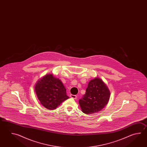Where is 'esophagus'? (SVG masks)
I'll return each mask as SVG.
<instances>
[{
    "mask_svg": "<svg viewBox=\"0 0 147 147\" xmlns=\"http://www.w3.org/2000/svg\"><path fill=\"white\" fill-rule=\"evenodd\" d=\"M70 97H71V98H72L73 99H77V96H76V95H73V94H70Z\"/></svg>",
    "mask_w": 147,
    "mask_h": 147,
    "instance_id": "esophagus-1",
    "label": "esophagus"
}]
</instances>
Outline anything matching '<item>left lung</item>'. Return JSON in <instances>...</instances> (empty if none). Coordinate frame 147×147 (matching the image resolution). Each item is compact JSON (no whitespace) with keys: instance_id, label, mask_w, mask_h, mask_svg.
<instances>
[{"instance_id":"1","label":"left lung","mask_w":147,"mask_h":147,"mask_svg":"<svg viewBox=\"0 0 147 147\" xmlns=\"http://www.w3.org/2000/svg\"><path fill=\"white\" fill-rule=\"evenodd\" d=\"M110 97V91L106 84L96 77L89 82L86 94L79 100L81 111L87 115L98 113L108 103Z\"/></svg>"}]
</instances>
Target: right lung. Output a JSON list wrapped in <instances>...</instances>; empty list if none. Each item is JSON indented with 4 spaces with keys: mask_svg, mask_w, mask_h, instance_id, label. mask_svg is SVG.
I'll return each mask as SVG.
<instances>
[{
    "mask_svg": "<svg viewBox=\"0 0 147 147\" xmlns=\"http://www.w3.org/2000/svg\"><path fill=\"white\" fill-rule=\"evenodd\" d=\"M34 91L40 103L46 108L54 110L65 100L69 99L62 81L51 74L38 80Z\"/></svg>",
    "mask_w": 147,
    "mask_h": 147,
    "instance_id": "add662e5",
    "label": "right lung"
}]
</instances>
